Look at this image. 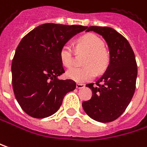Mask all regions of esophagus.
Returning a JSON list of instances; mask_svg holds the SVG:
<instances>
[{"instance_id":"34e87169","label":"esophagus","mask_w":147,"mask_h":147,"mask_svg":"<svg viewBox=\"0 0 147 147\" xmlns=\"http://www.w3.org/2000/svg\"><path fill=\"white\" fill-rule=\"evenodd\" d=\"M84 87H85V85L83 84H77V89H78V90L83 89V88H84Z\"/></svg>"}]
</instances>
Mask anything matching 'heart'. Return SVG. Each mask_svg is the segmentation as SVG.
<instances>
[{
  "label": "heart",
  "mask_w": 147,
  "mask_h": 147,
  "mask_svg": "<svg viewBox=\"0 0 147 147\" xmlns=\"http://www.w3.org/2000/svg\"><path fill=\"white\" fill-rule=\"evenodd\" d=\"M104 43L98 36L90 33L81 37L78 40V50L87 51L84 67H73L66 72L67 78L77 83L90 82L98 72L103 71L109 61L108 51L103 48ZM60 60L63 66L69 68L74 63V51L69 44H64L59 51Z\"/></svg>",
  "instance_id": "1"
}]
</instances>
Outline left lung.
<instances>
[{"label": "left lung", "instance_id": "1", "mask_svg": "<svg viewBox=\"0 0 147 147\" xmlns=\"http://www.w3.org/2000/svg\"><path fill=\"white\" fill-rule=\"evenodd\" d=\"M86 29L102 36L109 46L110 61L96 85H86L93 95L82 105L93 120L110 122L123 114L134 94L138 74L135 56L128 41L115 29L108 26H87Z\"/></svg>", "mask_w": 147, "mask_h": 147}]
</instances>
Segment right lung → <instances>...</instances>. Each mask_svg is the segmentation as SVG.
Wrapping results in <instances>:
<instances>
[{
    "instance_id": "1",
    "label": "right lung",
    "mask_w": 147,
    "mask_h": 147,
    "mask_svg": "<svg viewBox=\"0 0 147 147\" xmlns=\"http://www.w3.org/2000/svg\"><path fill=\"white\" fill-rule=\"evenodd\" d=\"M86 28L46 23L32 30L20 42L12 61V84L18 103L28 115L37 119L52 115L64 96L76 89L73 80L57 78L64 72L59 51Z\"/></svg>"
}]
</instances>
